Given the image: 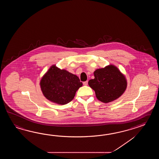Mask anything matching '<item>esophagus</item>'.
Returning <instances> with one entry per match:
<instances>
[{
	"mask_svg": "<svg viewBox=\"0 0 159 159\" xmlns=\"http://www.w3.org/2000/svg\"><path fill=\"white\" fill-rule=\"evenodd\" d=\"M83 84H84V86H86V85H88V81H84V82H83Z\"/></svg>",
	"mask_w": 159,
	"mask_h": 159,
	"instance_id": "esophagus-1",
	"label": "esophagus"
}]
</instances>
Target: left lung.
Returning a JSON list of instances; mask_svg holds the SVG:
<instances>
[{"instance_id":"left-lung-1","label":"left lung","mask_w":159,"mask_h":159,"mask_svg":"<svg viewBox=\"0 0 159 159\" xmlns=\"http://www.w3.org/2000/svg\"><path fill=\"white\" fill-rule=\"evenodd\" d=\"M94 79L89 81L99 101L108 103L118 98L127 88L125 77L114 65L98 69L94 72Z\"/></svg>"}]
</instances>
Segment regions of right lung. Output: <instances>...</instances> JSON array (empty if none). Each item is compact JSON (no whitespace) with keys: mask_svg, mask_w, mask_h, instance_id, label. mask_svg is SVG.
Wrapping results in <instances>:
<instances>
[{"mask_svg":"<svg viewBox=\"0 0 159 159\" xmlns=\"http://www.w3.org/2000/svg\"><path fill=\"white\" fill-rule=\"evenodd\" d=\"M40 86L48 100L65 105L73 100L82 83L77 75L52 66L41 79Z\"/></svg>","mask_w":159,"mask_h":159,"instance_id":"1","label":"right lung"}]
</instances>
